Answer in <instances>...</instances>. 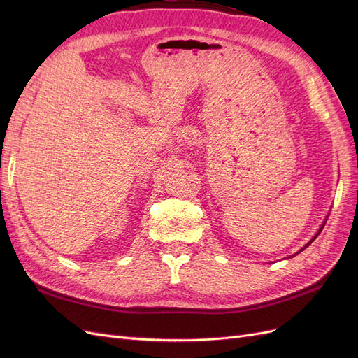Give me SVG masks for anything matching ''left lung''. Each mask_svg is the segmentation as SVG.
Here are the masks:
<instances>
[{
  "mask_svg": "<svg viewBox=\"0 0 358 358\" xmlns=\"http://www.w3.org/2000/svg\"><path fill=\"white\" fill-rule=\"evenodd\" d=\"M326 221H327V220H326ZM326 221H324V222H322V225L320 227V230H318V233H317L315 236H313V237H312V239H310V242H309V243H306L305 246H303V248L300 249V251H299V252H301V251H303V249H306V248H308V246H309V245H310V243H312L313 241H315V239H317V237H318V234H320V233L322 231V229H324V225H326ZM299 252H297V254H299ZM294 255H296V254H294Z\"/></svg>",
  "mask_w": 358,
  "mask_h": 358,
  "instance_id": "obj_1",
  "label": "left lung"
}]
</instances>
